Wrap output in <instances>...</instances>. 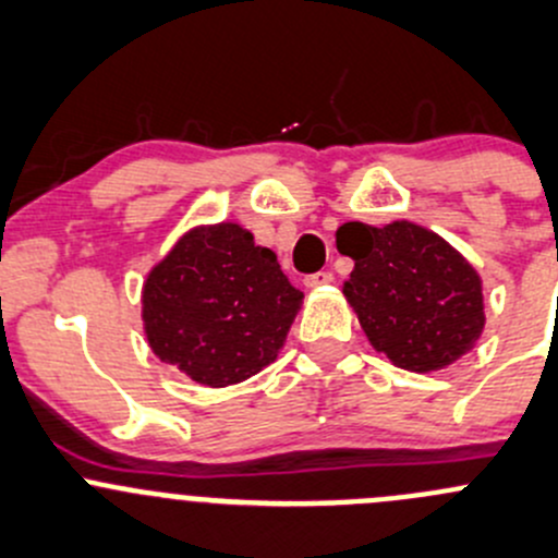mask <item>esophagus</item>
Here are the masks:
<instances>
[{
    "label": "esophagus",
    "instance_id": "esophagus-1",
    "mask_svg": "<svg viewBox=\"0 0 558 558\" xmlns=\"http://www.w3.org/2000/svg\"><path fill=\"white\" fill-rule=\"evenodd\" d=\"M333 281V274L330 271H317V274H308L306 279H303V284L308 287V290H317V287H325Z\"/></svg>",
    "mask_w": 558,
    "mask_h": 558
}]
</instances>
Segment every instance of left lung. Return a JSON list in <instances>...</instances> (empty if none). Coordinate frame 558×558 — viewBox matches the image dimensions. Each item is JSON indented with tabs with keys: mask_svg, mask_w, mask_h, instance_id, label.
Wrapping results in <instances>:
<instances>
[{
	"mask_svg": "<svg viewBox=\"0 0 558 558\" xmlns=\"http://www.w3.org/2000/svg\"><path fill=\"white\" fill-rule=\"evenodd\" d=\"M352 257L344 298L377 352L407 372H439L466 355L485 325L483 281L459 250L415 222L336 230Z\"/></svg>",
	"mask_w": 558,
	"mask_h": 558,
	"instance_id": "1",
	"label": "left lung"
}]
</instances>
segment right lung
<instances>
[{"mask_svg": "<svg viewBox=\"0 0 558 558\" xmlns=\"http://www.w3.org/2000/svg\"><path fill=\"white\" fill-rule=\"evenodd\" d=\"M143 330L162 363L206 388L277 361L303 303L277 255L235 222L181 235L143 281Z\"/></svg>", "mask_w": 558, "mask_h": 558, "instance_id": "obj_1", "label": "right lung"}]
</instances>
